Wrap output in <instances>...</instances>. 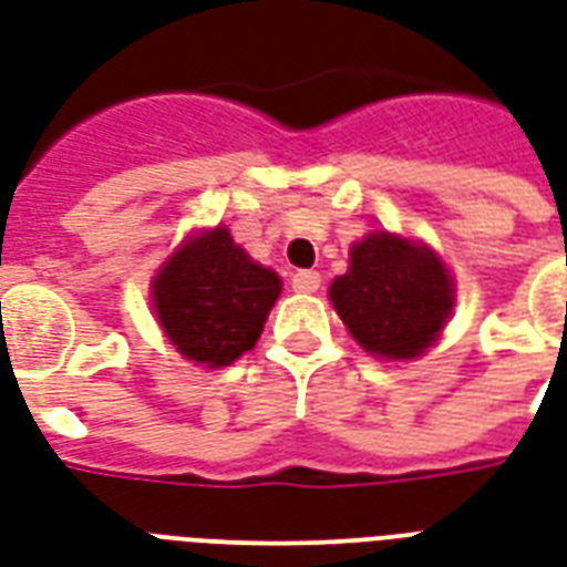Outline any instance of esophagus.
Instances as JSON below:
<instances>
[{
  "label": "esophagus",
  "instance_id": "34e87169",
  "mask_svg": "<svg viewBox=\"0 0 567 567\" xmlns=\"http://www.w3.org/2000/svg\"><path fill=\"white\" fill-rule=\"evenodd\" d=\"M291 288L300 291V295H316L318 288H321V272L316 270H297L291 276Z\"/></svg>",
  "mask_w": 567,
  "mask_h": 567
}]
</instances>
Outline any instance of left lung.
Returning <instances> with one entry per match:
<instances>
[{
    "mask_svg": "<svg viewBox=\"0 0 567 567\" xmlns=\"http://www.w3.org/2000/svg\"><path fill=\"white\" fill-rule=\"evenodd\" d=\"M330 300L367 351L412 360L451 316L454 285L433 251L379 230L354 243L351 267L333 279Z\"/></svg>",
    "mask_w": 567,
    "mask_h": 567,
    "instance_id": "left-lung-1",
    "label": "left lung"
}]
</instances>
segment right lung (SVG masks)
I'll return each instance as SVG.
<instances>
[{"label": "right lung", "instance_id": "1", "mask_svg": "<svg viewBox=\"0 0 567 567\" xmlns=\"http://www.w3.org/2000/svg\"><path fill=\"white\" fill-rule=\"evenodd\" d=\"M279 291V276L216 228L167 261L153 282V306L183 358L228 367L258 342Z\"/></svg>", "mask_w": 567, "mask_h": 567}]
</instances>
